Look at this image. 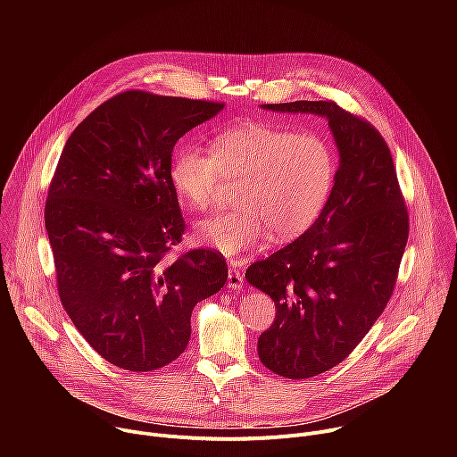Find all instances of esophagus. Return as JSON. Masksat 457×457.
<instances>
[{
	"label": "esophagus",
	"instance_id": "1",
	"mask_svg": "<svg viewBox=\"0 0 457 457\" xmlns=\"http://www.w3.org/2000/svg\"><path fill=\"white\" fill-rule=\"evenodd\" d=\"M228 287L233 291H240L244 287V277L238 270H229L228 275Z\"/></svg>",
	"mask_w": 457,
	"mask_h": 457
}]
</instances>
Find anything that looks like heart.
I'll list each match as a JSON object with an SVG mask.
<instances>
[{"label": "heart", "instance_id": "obj_1", "mask_svg": "<svg viewBox=\"0 0 457 457\" xmlns=\"http://www.w3.org/2000/svg\"><path fill=\"white\" fill-rule=\"evenodd\" d=\"M335 175L337 155L328 139L258 122L220 132L212 141V154L180 148L170 170L180 201L195 212L213 204L220 177L242 179L240 210L195 224L197 240L226 256L260 245L273 231L278 238H293L309 229L329 201Z\"/></svg>", "mask_w": 457, "mask_h": 457}]
</instances>
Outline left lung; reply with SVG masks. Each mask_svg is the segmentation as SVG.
I'll return each instance as SVG.
<instances>
[{
    "instance_id": "1",
    "label": "left lung",
    "mask_w": 457,
    "mask_h": 457,
    "mask_svg": "<svg viewBox=\"0 0 457 457\" xmlns=\"http://www.w3.org/2000/svg\"><path fill=\"white\" fill-rule=\"evenodd\" d=\"M262 108L325 117L340 155L316 222L245 271L277 309L258 338L260 361L278 376L303 379L344 361L383 312L405 253L409 215L393 155L370 122L335 101Z\"/></svg>"
}]
</instances>
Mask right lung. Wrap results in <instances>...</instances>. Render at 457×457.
Listing matches in <instances>:
<instances>
[{
    "label": "right lung",
    "mask_w": 457,
    "mask_h": 457,
    "mask_svg": "<svg viewBox=\"0 0 457 457\" xmlns=\"http://www.w3.org/2000/svg\"><path fill=\"white\" fill-rule=\"evenodd\" d=\"M222 103L122 92L69 137L48 187L45 228L57 291L83 338L106 361L148 372L179 358L191 311L228 280L220 253H168L184 219L171 152Z\"/></svg>",
    "instance_id": "1"
}]
</instances>
